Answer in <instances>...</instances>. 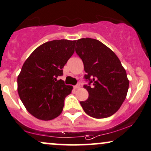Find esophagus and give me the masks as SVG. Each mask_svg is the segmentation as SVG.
<instances>
[{
  "instance_id": "obj_1",
  "label": "esophagus",
  "mask_w": 151,
  "mask_h": 151,
  "mask_svg": "<svg viewBox=\"0 0 151 151\" xmlns=\"http://www.w3.org/2000/svg\"><path fill=\"white\" fill-rule=\"evenodd\" d=\"M80 87H81V85L80 84H78V85H75V86H73L74 89H78V88H80Z\"/></svg>"
}]
</instances>
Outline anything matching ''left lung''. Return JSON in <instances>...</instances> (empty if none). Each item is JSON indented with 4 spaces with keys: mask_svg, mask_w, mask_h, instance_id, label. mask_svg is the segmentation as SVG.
<instances>
[{
    "mask_svg": "<svg viewBox=\"0 0 151 151\" xmlns=\"http://www.w3.org/2000/svg\"><path fill=\"white\" fill-rule=\"evenodd\" d=\"M76 52L84 64V85L89 97L81 101L87 115L105 118L118 111L125 99L129 88L126 70L120 59L110 48L96 39L77 40Z\"/></svg>",
    "mask_w": 151,
    "mask_h": 151,
    "instance_id": "1",
    "label": "left lung"
}]
</instances>
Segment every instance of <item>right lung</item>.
<instances>
[{
	"label": "right lung",
	"instance_id": "add662e5",
	"mask_svg": "<svg viewBox=\"0 0 151 151\" xmlns=\"http://www.w3.org/2000/svg\"><path fill=\"white\" fill-rule=\"evenodd\" d=\"M76 40H55L37 47L28 57L17 78V90L26 109L36 118L50 120L63 111L73 87L62 80L63 68L74 53Z\"/></svg>",
	"mask_w": 151,
	"mask_h": 151
}]
</instances>
